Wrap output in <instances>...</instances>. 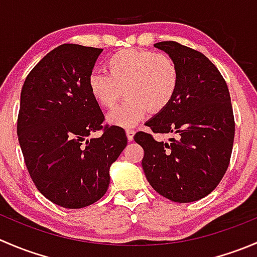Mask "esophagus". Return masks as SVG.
Masks as SVG:
<instances>
[{"mask_svg": "<svg viewBox=\"0 0 257 257\" xmlns=\"http://www.w3.org/2000/svg\"><path fill=\"white\" fill-rule=\"evenodd\" d=\"M125 133H126V138H128V141H133L134 133H136V132H134V129H126Z\"/></svg>", "mask_w": 257, "mask_h": 257, "instance_id": "1", "label": "esophagus"}]
</instances>
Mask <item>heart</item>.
<instances>
[{
	"instance_id": "obj_1",
	"label": "heart",
	"mask_w": 257,
	"mask_h": 257,
	"mask_svg": "<svg viewBox=\"0 0 257 257\" xmlns=\"http://www.w3.org/2000/svg\"><path fill=\"white\" fill-rule=\"evenodd\" d=\"M105 73H90L88 92L100 108L109 109L125 93L126 99L108 114V121L132 128L148 110L160 113L173 102L180 84L177 62L167 53L125 48L110 54Z\"/></svg>"
}]
</instances>
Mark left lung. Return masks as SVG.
<instances>
[{
  "mask_svg": "<svg viewBox=\"0 0 257 257\" xmlns=\"http://www.w3.org/2000/svg\"><path fill=\"white\" fill-rule=\"evenodd\" d=\"M154 46L177 62L180 84L173 102L147 125L177 138L164 143L138 132L134 141L144 149L142 167L152 188L175 203H191L209 195L229 167L235 136L229 88L201 52L175 41Z\"/></svg>",
  "mask_w": 257,
  "mask_h": 257,
  "instance_id": "left-lung-1",
  "label": "left lung"
}]
</instances>
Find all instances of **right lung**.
I'll return each instance as SVG.
<instances>
[{
    "label": "right lung",
    "instance_id": "add662e5",
    "mask_svg": "<svg viewBox=\"0 0 257 257\" xmlns=\"http://www.w3.org/2000/svg\"><path fill=\"white\" fill-rule=\"evenodd\" d=\"M102 48L64 43L46 54L21 90L17 136L36 188L52 203L80 209L109 186V168L126 147L125 132L103 124L87 80ZM100 130L99 139L86 137Z\"/></svg>",
    "mask_w": 257,
    "mask_h": 257
}]
</instances>
